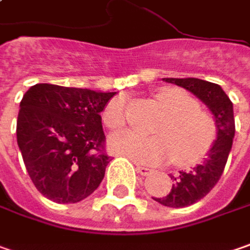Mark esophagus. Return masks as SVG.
Here are the masks:
<instances>
[{
	"label": "esophagus",
	"instance_id": "esophagus-1",
	"mask_svg": "<svg viewBox=\"0 0 250 250\" xmlns=\"http://www.w3.org/2000/svg\"><path fill=\"white\" fill-rule=\"evenodd\" d=\"M136 171H138L139 174H142V176H147V174L152 171V168L144 167V166H136Z\"/></svg>",
	"mask_w": 250,
	"mask_h": 250
}]
</instances>
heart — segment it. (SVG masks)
Here are the masks:
<instances>
[{
    "instance_id": "obj_1",
    "label": "heart",
    "mask_w": 250,
    "mask_h": 250,
    "mask_svg": "<svg viewBox=\"0 0 250 250\" xmlns=\"http://www.w3.org/2000/svg\"><path fill=\"white\" fill-rule=\"evenodd\" d=\"M165 109V117L153 128V136H144L133 131L119 132L111 138L114 152L138 165L157 166L174 162L188 167L200 163L217 139L214 117L200 108V103L190 93L177 87H166L155 95ZM103 121L112 131L126 124V100L117 97L103 111Z\"/></svg>"
}]
</instances>
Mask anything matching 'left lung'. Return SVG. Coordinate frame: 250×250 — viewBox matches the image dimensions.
<instances>
[{"label":"left lung","mask_w":250,"mask_h":250,"mask_svg":"<svg viewBox=\"0 0 250 250\" xmlns=\"http://www.w3.org/2000/svg\"><path fill=\"white\" fill-rule=\"evenodd\" d=\"M165 82L180 85L197 95L211 109L217 122V141L212 145L206 162L194 167L193 171H180L177 176H170L174 181L170 193L162 198H153L163 206L183 208L204 198L221 179L235 135L233 106L229 97L218 84L193 77L165 79Z\"/></svg>","instance_id":"1"}]
</instances>
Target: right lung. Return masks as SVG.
<instances>
[{
  "label": "right lung",
  "mask_w": 250,
  "mask_h": 250,
  "mask_svg": "<svg viewBox=\"0 0 250 250\" xmlns=\"http://www.w3.org/2000/svg\"><path fill=\"white\" fill-rule=\"evenodd\" d=\"M114 95L46 83L23 94L17 141L32 183L46 198L79 203L103 181L109 156L101 112Z\"/></svg>",
  "instance_id": "1"
}]
</instances>
